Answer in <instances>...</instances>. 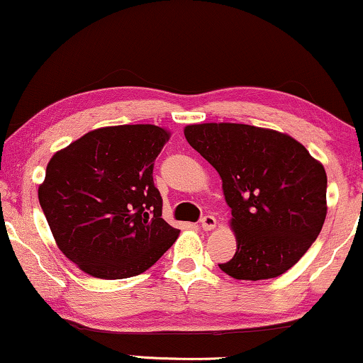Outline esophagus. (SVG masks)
Returning <instances> with one entry per match:
<instances>
[{"label": "esophagus", "mask_w": 363, "mask_h": 363, "mask_svg": "<svg viewBox=\"0 0 363 363\" xmlns=\"http://www.w3.org/2000/svg\"><path fill=\"white\" fill-rule=\"evenodd\" d=\"M216 218L214 216H211V214H208V216H203L201 218V228L204 229V230H211V229H214L216 228Z\"/></svg>", "instance_id": "1"}]
</instances>
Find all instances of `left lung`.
<instances>
[{
	"mask_svg": "<svg viewBox=\"0 0 363 363\" xmlns=\"http://www.w3.org/2000/svg\"><path fill=\"white\" fill-rule=\"evenodd\" d=\"M185 138L219 173L238 250L219 269L235 280L290 270L321 233L328 177L291 135L235 123L186 125Z\"/></svg>",
	"mask_w": 363,
	"mask_h": 363,
	"instance_id": "8db88e82",
	"label": "left lung"
}]
</instances>
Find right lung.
I'll list each match as a JSON object with an SVG mask.
<instances>
[{
	"mask_svg": "<svg viewBox=\"0 0 363 363\" xmlns=\"http://www.w3.org/2000/svg\"><path fill=\"white\" fill-rule=\"evenodd\" d=\"M170 133L154 124L90 130L55 152L39 203L57 247L88 275L121 280L145 272L180 230L162 218L154 162Z\"/></svg>",
	"mask_w": 363,
	"mask_h": 363,
	"instance_id": "add662e5",
	"label": "right lung"
}]
</instances>
